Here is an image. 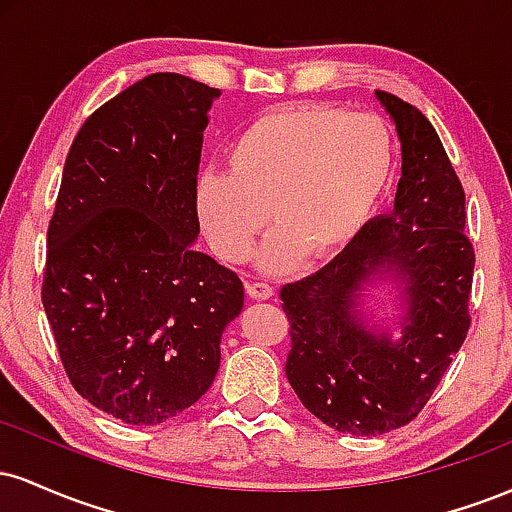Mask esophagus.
Listing matches in <instances>:
<instances>
[{
    "instance_id": "esophagus-1",
    "label": "esophagus",
    "mask_w": 512,
    "mask_h": 512,
    "mask_svg": "<svg viewBox=\"0 0 512 512\" xmlns=\"http://www.w3.org/2000/svg\"><path fill=\"white\" fill-rule=\"evenodd\" d=\"M245 289H248V296L255 298V301H267V298L274 296V289L269 284H264V281H250Z\"/></svg>"
}]
</instances>
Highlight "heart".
Wrapping results in <instances>:
<instances>
[{"label":"heart","instance_id":"heart-1","mask_svg":"<svg viewBox=\"0 0 512 512\" xmlns=\"http://www.w3.org/2000/svg\"><path fill=\"white\" fill-rule=\"evenodd\" d=\"M395 168V139L383 117L330 103L274 108L233 139L226 173L197 182V214L209 245L240 262L269 221L267 272H289L303 255L327 257L366 226Z\"/></svg>","mask_w":512,"mask_h":512}]
</instances>
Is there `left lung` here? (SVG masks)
Masks as SVG:
<instances>
[{"instance_id": "1", "label": "left lung", "mask_w": 512, "mask_h": 512, "mask_svg": "<svg viewBox=\"0 0 512 512\" xmlns=\"http://www.w3.org/2000/svg\"><path fill=\"white\" fill-rule=\"evenodd\" d=\"M402 142L395 209L378 216L320 272L281 286L291 322L286 378L322 424L351 436L407 426L467 337L474 276L464 190L436 129L414 105L375 91ZM403 284V339L368 328L360 291Z\"/></svg>"}]
</instances>
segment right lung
I'll list each match as a JSON object with an SVG mask.
<instances>
[{"label":"right lung","instance_id":"1","mask_svg":"<svg viewBox=\"0 0 512 512\" xmlns=\"http://www.w3.org/2000/svg\"><path fill=\"white\" fill-rule=\"evenodd\" d=\"M219 88L158 72L103 103L64 163L43 308L69 383L156 426L209 390L243 281L192 248L207 110Z\"/></svg>","mask_w":512,"mask_h":512}]
</instances>
